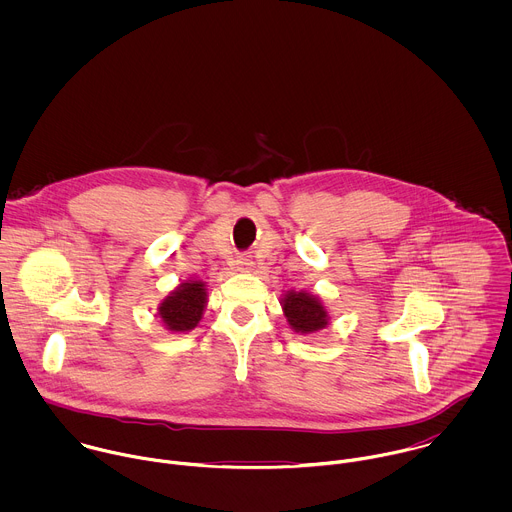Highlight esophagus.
<instances>
[{
  "mask_svg": "<svg viewBox=\"0 0 512 512\" xmlns=\"http://www.w3.org/2000/svg\"><path fill=\"white\" fill-rule=\"evenodd\" d=\"M250 266H252V262H250L248 258H240V260H238V270L248 272V270H250Z\"/></svg>",
  "mask_w": 512,
  "mask_h": 512,
  "instance_id": "esophagus-1",
  "label": "esophagus"
}]
</instances>
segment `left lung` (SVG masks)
I'll use <instances>...</instances> for the list:
<instances>
[{
    "label": "left lung",
    "instance_id": "8db88e82",
    "mask_svg": "<svg viewBox=\"0 0 512 512\" xmlns=\"http://www.w3.org/2000/svg\"><path fill=\"white\" fill-rule=\"evenodd\" d=\"M284 315L295 333L309 335L329 325V313L325 305L313 293L290 290L282 297Z\"/></svg>",
    "mask_w": 512,
    "mask_h": 512
}]
</instances>
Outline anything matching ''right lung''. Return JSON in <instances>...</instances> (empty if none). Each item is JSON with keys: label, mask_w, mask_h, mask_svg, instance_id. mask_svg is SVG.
<instances>
[{"label": "right lung", "mask_w": 512, "mask_h": 512, "mask_svg": "<svg viewBox=\"0 0 512 512\" xmlns=\"http://www.w3.org/2000/svg\"><path fill=\"white\" fill-rule=\"evenodd\" d=\"M207 305V288L201 280L179 284L157 307V315L165 329L185 333L197 327Z\"/></svg>", "instance_id": "right-lung-1"}]
</instances>
